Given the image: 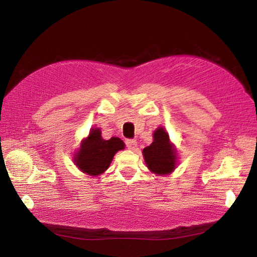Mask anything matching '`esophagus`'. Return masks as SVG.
I'll return each instance as SVG.
<instances>
[{"label":"esophagus","mask_w":257,"mask_h":257,"mask_svg":"<svg viewBox=\"0 0 257 257\" xmlns=\"http://www.w3.org/2000/svg\"><path fill=\"white\" fill-rule=\"evenodd\" d=\"M125 146H127L128 149L134 150L136 147H137V141L134 140V139H127V140H125Z\"/></svg>","instance_id":"34e87169"}]
</instances>
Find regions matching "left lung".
<instances>
[{"instance_id":"left-lung-1","label":"left lung","mask_w":257,"mask_h":257,"mask_svg":"<svg viewBox=\"0 0 257 257\" xmlns=\"http://www.w3.org/2000/svg\"><path fill=\"white\" fill-rule=\"evenodd\" d=\"M143 154L147 167L157 174H168L176 168V151L163 128L156 130L154 143L146 147Z\"/></svg>"}]
</instances>
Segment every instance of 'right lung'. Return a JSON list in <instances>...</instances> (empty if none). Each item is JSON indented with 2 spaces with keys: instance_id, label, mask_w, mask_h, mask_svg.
<instances>
[{
  "instance_id": "1",
  "label": "right lung",
  "mask_w": 257,
  "mask_h": 257,
  "mask_svg": "<svg viewBox=\"0 0 257 257\" xmlns=\"http://www.w3.org/2000/svg\"><path fill=\"white\" fill-rule=\"evenodd\" d=\"M123 148L122 140L117 137L103 140L100 130L92 129L88 138L81 143L79 152L76 155V166L87 174L98 176L107 170L116 152Z\"/></svg>"
}]
</instances>
